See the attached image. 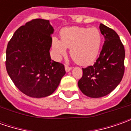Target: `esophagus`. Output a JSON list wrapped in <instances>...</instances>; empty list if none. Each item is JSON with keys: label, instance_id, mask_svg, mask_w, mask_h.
<instances>
[{"label": "esophagus", "instance_id": "1", "mask_svg": "<svg viewBox=\"0 0 131 131\" xmlns=\"http://www.w3.org/2000/svg\"><path fill=\"white\" fill-rule=\"evenodd\" d=\"M65 69H66V72H69V71L71 70V67L68 66H65Z\"/></svg>", "mask_w": 131, "mask_h": 131}]
</instances>
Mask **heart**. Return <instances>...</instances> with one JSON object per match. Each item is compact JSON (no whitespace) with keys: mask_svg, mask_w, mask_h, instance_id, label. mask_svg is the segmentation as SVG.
<instances>
[{"mask_svg":"<svg viewBox=\"0 0 131 131\" xmlns=\"http://www.w3.org/2000/svg\"><path fill=\"white\" fill-rule=\"evenodd\" d=\"M102 34L97 28L71 27L63 28L60 41L54 37L52 48L55 58L60 59L70 49V55L80 66L90 65L98 57L102 45Z\"/></svg>","mask_w":131,"mask_h":131,"instance_id":"obj_1","label":"heart"}]
</instances>
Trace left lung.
I'll return each instance as SVG.
<instances>
[{"label": "left lung", "instance_id": "8db88e82", "mask_svg": "<svg viewBox=\"0 0 131 131\" xmlns=\"http://www.w3.org/2000/svg\"><path fill=\"white\" fill-rule=\"evenodd\" d=\"M105 41L100 55L93 66L82 68L78 86L90 98H101L113 91L123 77L125 48L118 34L112 28L100 24Z\"/></svg>", "mask_w": 131, "mask_h": 131}]
</instances>
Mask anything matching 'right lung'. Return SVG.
I'll return each mask as SVG.
<instances>
[{
    "label": "right lung",
    "mask_w": 131,
    "mask_h": 131,
    "mask_svg": "<svg viewBox=\"0 0 131 131\" xmlns=\"http://www.w3.org/2000/svg\"><path fill=\"white\" fill-rule=\"evenodd\" d=\"M53 32L49 20L35 19L18 28L8 43V74L15 86L28 96L50 95L66 73L63 64L50 57Z\"/></svg>",
    "instance_id": "right-lung-1"
}]
</instances>
